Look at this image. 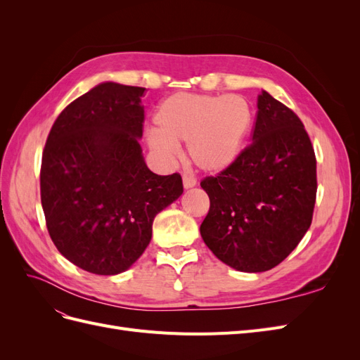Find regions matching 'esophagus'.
<instances>
[{
	"label": "esophagus",
	"mask_w": 360,
	"mask_h": 360,
	"mask_svg": "<svg viewBox=\"0 0 360 360\" xmlns=\"http://www.w3.org/2000/svg\"><path fill=\"white\" fill-rule=\"evenodd\" d=\"M197 184V179L189 176V174H183V186L184 189H191Z\"/></svg>",
	"instance_id": "1"
}]
</instances>
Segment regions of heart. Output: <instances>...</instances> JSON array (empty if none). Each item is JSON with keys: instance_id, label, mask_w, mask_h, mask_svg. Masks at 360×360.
<instances>
[{"instance_id": "obj_1", "label": "heart", "mask_w": 360, "mask_h": 360, "mask_svg": "<svg viewBox=\"0 0 360 360\" xmlns=\"http://www.w3.org/2000/svg\"><path fill=\"white\" fill-rule=\"evenodd\" d=\"M155 123L156 129L147 132L151 150L172 158L179 143H188L193 165L217 174L242 155L254 115L242 96L176 93L159 103Z\"/></svg>"}]
</instances>
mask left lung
<instances>
[{"label": "left lung", "mask_w": 360, "mask_h": 360, "mask_svg": "<svg viewBox=\"0 0 360 360\" xmlns=\"http://www.w3.org/2000/svg\"><path fill=\"white\" fill-rule=\"evenodd\" d=\"M252 144L205 177L210 210L200 231L222 263L258 274L278 266L312 222L317 160L300 118L267 91L258 96Z\"/></svg>", "instance_id": "obj_1"}]
</instances>
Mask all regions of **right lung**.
Returning <instances> with one entry per match:
<instances>
[{
	"label": "right lung",
	"instance_id": "add662e5",
	"mask_svg": "<svg viewBox=\"0 0 360 360\" xmlns=\"http://www.w3.org/2000/svg\"><path fill=\"white\" fill-rule=\"evenodd\" d=\"M143 86L96 85L64 108L46 139L40 198L60 254L94 275L143 255L155 217L183 193L180 174L158 176L143 156Z\"/></svg>",
	"mask_w": 360,
	"mask_h": 360
}]
</instances>
